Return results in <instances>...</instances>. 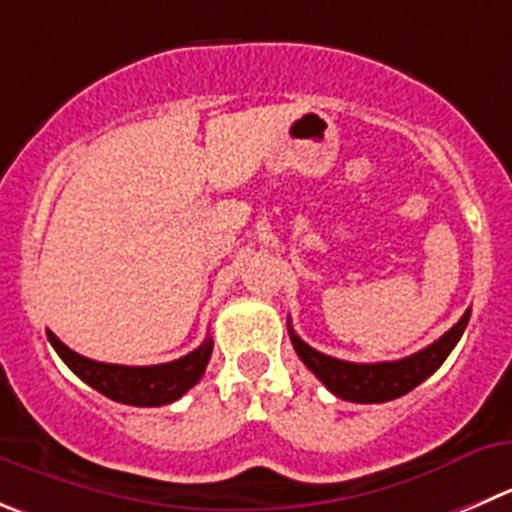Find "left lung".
<instances>
[{
	"label": "left lung",
	"instance_id": "1",
	"mask_svg": "<svg viewBox=\"0 0 512 512\" xmlns=\"http://www.w3.org/2000/svg\"><path fill=\"white\" fill-rule=\"evenodd\" d=\"M467 321H470V309L462 314V319L452 326L450 332L442 334L437 342L425 347L422 352L412 354V357L397 359V362H377V364H357L344 362V359L326 357V354L316 352L314 347L299 339L294 329L289 326V337L294 344L296 354L301 362L324 382V387L337 397L349 399V402H362V405H377V402H389L402 394L412 392L417 384L425 382L430 374L440 369L447 354L455 349L460 342L462 332H465Z\"/></svg>",
	"mask_w": 512,
	"mask_h": 512
}]
</instances>
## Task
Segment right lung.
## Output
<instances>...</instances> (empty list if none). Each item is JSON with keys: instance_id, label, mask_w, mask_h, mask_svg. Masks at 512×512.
Wrapping results in <instances>:
<instances>
[{"instance_id": "add662e5", "label": "right lung", "mask_w": 512, "mask_h": 512, "mask_svg": "<svg viewBox=\"0 0 512 512\" xmlns=\"http://www.w3.org/2000/svg\"><path fill=\"white\" fill-rule=\"evenodd\" d=\"M47 339L60 354L62 362L82 382L115 402L133 407H160L183 397L203 377L213 352L211 337H206L201 347L175 362L153 364V367H125V364H105L82 357V354L72 352L67 344H62L52 332H47Z\"/></svg>"}]
</instances>
